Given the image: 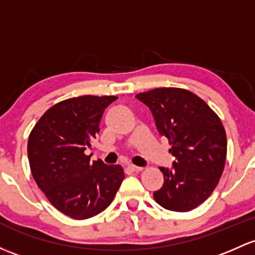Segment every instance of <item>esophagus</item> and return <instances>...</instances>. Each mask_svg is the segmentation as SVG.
Segmentation results:
<instances>
[{"label":"esophagus","instance_id":"obj_1","mask_svg":"<svg viewBox=\"0 0 255 255\" xmlns=\"http://www.w3.org/2000/svg\"><path fill=\"white\" fill-rule=\"evenodd\" d=\"M128 168H129L130 171H133V172H140V171L144 170L143 167H139V166L135 165H128Z\"/></svg>","mask_w":255,"mask_h":255}]
</instances>
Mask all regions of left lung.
Wrapping results in <instances>:
<instances>
[{"label": "left lung", "mask_w": 255, "mask_h": 255, "mask_svg": "<svg viewBox=\"0 0 255 255\" xmlns=\"http://www.w3.org/2000/svg\"><path fill=\"white\" fill-rule=\"evenodd\" d=\"M135 98L149 107L177 159L172 170L160 167L163 184L155 202L167 210L191 211L210 197L224 172L227 139L221 120L203 99L181 88H156Z\"/></svg>", "instance_id": "left-lung-1"}]
</instances>
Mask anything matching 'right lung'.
I'll use <instances>...</instances> for the list:
<instances>
[{"instance_id":"add662e5","label":"right lung","mask_w":255,"mask_h":255,"mask_svg":"<svg viewBox=\"0 0 255 255\" xmlns=\"http://www.w3.org/2000/svg\"><path fill=\"white\" fill-rule=\"evenodd\" d=\"M117 96L83 95L50 107L28 139L37 187L58 211L74 220L98 215L112 203L125 178L120 165L90 162L85 154L99 134L104 111Z\"/></svg>"}]
</instances>
